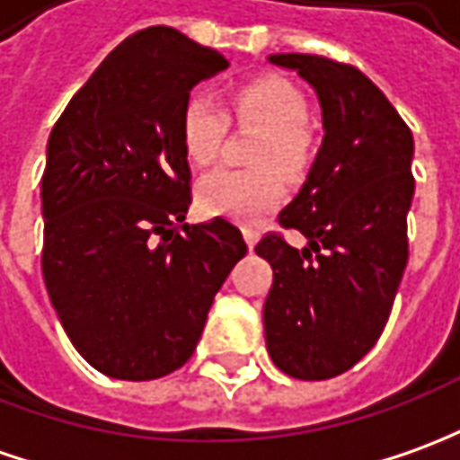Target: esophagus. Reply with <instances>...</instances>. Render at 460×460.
I'll return each mask as SVG.
<instances>
[{
  "instance_id": "obj_1",
  "label": "esophagus",
  "mask_w": 460,
  "mask_h": 460,
  "mask_svg": "<svg viewBox=\"0 0 460 460\" xmlns=\"http://www.w3.org/2000/svg\"><path fill=\"white\" fill-rule=\"evenodd\" d=\"M256 239H259V236H256L254 231H252V229H243V242H246V246H249V249H254Z\"/></svg>"
}]
</instances>
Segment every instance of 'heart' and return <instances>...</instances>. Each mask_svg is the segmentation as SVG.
<instances>
[{
	"label": "heart",
	"mask_w": 460,
	"mask_h": 460,
	"mask_svg": "<svg viewBox=\"0 0 460 460\" xmlns=\"http://www.w3.org/2000/svg\"><path fill=\"white\" fill-rule=\"evenodd\" d=\"M231 105L243 123L261 128L254 164H274L289 176L305 168L309 153L307 105L295 85L279 77L254 80L234 93ZM224 130L226 118L214 100L204 95L189 100L181 118V140L193 164L206 165L217 158ZM277 168H217L199 181V201L211 214L254 221L282 201L284 183Z\"/></svg>",
	"instance_id": "obj_1"
}]
</instances>
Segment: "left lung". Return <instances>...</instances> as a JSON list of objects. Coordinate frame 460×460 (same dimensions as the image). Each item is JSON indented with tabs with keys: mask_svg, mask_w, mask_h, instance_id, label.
<instances>
[{
	"mask_svg": "<svg viewBox=\"0 0 460 460\" xmlns=\"http://www.w3.org/2000/svg\"><path fill=\"white\" fill-rule=\"evenodd\" d=\"M267 59L314 90L324 136L279 214L307 243L295 249L274 234L256 243L274 271L264 337L282 373L327 380L362 360L390 317L408 264L413 133L358 67L296 52Z\"/></svg>",
	"mask_w": 460,
	"mask_h": 460,
	"instance_id": "left-lung-1",
	"label": "left lung"
}]
</instances>
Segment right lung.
<instances>
[{
    "instance_id": "obj_1",
    "label": "right lung",
    "mask_w": 460,
    "mask_h": 460,
    "mask_svg": "<svg viewBox=\"0 0 460 460\" xmlns=\"http://www.w3.org/2000/svg\"><path fill=\"white\" fill-rule=\"evenodd\" d=\"M226 67L178 30H140L100 62L49 133L40 193L47 295L75 349L108 377L178 370L246 254L226 218L183 224L181 118L190 87Z\"/></svg>"
}]
</instances>
